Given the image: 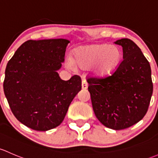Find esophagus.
Listing matches in <instances>:
<instances>
[{
    "label": "esophagus",
    "instance_id": "obj_1",
    "mask_svg": "<svg viewBox=\"0 0 158 158\" xmlns=\"http://www.w3.org/2000/svg\"><path fill=\"white\" fill-rule=\"evenodd\" d=\"M87 82L86 80H83L82 81V89H84V90H86V89L87 88Z\"/></svg>",
    "mask_w": 158,
    "mask_h": 158
}]
</instances>
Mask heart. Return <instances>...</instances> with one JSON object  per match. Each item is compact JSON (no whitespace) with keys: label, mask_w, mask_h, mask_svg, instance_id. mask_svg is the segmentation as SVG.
I'll use <instances>...</instances> for the list:
<instances>
[{"label":"heart","mask_w":158,"mask_h":158,"mask_svg":"<svg viewBox=\"0 0 158 158\" xmlns=\"http://www.w3.org/2000/svg\"><path fill=\"white\" fill-rule=\"evenodd\" d=\"M122 53L115 45L108 44H93L79 48L75 52V61L81 68H90L94 65L97 74L103 75L115 68L121 59ZM66 64L74 68V60L69 57Z\"/></svg>","instance_id":"heart-1"}]
</instances>
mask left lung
I'll return each mask as SVG.
<instances>
[{"instance_id": "obj_1", "label": "left lung", "mask_w": 158, "mask_h": 158, "mask_svg": "<svg viewBox=\"0 0 158 158\" xmlns=\"http://www.w3.org/2000/svg\"><path fill=\"white\" fill-rule=\"evenodd\" d=\"M115 44L123 47V60L111 74L87 77L93 109L106 127L121 130L143 118L153 93L152 70L139 47L131 40Z\"/></svg>"}]
</instances>
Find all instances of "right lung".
Returning a JSON list of instances; mask_svg holds the SVG:
<instances>
[{"instance_id": "1", "label": "right lung", "mask_w": 158, "mask_h": 158, "mask_svg": "<svg viewBox=\"0 0 158 158\" xmlns=\"http://www.w3.org/2000/svg\"><path fill=\"white\" fill-rule=\"evenodd\" d=\"M64 39L28 40L6 64L4 91L14 116L36 131L59 126L68 107L81 90V78H60L58 71L64 61Z\"/></svg>"}]
</instances>
